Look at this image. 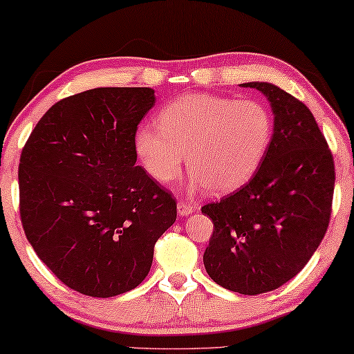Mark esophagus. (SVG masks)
<instances>
[{"mask_svg": "<svg viewBox=\"0 0 354 354\" xmlns=\"http://www.w3.org/2000/svg\"><path fill=\"white\" fill-rule=\"evenodd\" d=\"M193 205H189L188 202H185V201H178V204H177V212H178V215L180 216H187V215H189V213H193Z\"/></svg>", "mask_w": 354, "mask_h": 354, "instance_id": "34e87169", "label": "esophagus"}]
</instances>
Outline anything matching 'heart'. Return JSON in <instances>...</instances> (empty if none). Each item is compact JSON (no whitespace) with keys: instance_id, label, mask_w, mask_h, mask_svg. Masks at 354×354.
I'll return each instance as SVG.
<instances>
[{"instance_id":"b5f03b06","label":"heart","mask_w":354,"mask_h":354,"mask_svg":"<svg viewBox=\"0 0 354 354\" xmlns=\"http://www.w3.org/2000/svg\"><path fill=\"white\" fill-rule=\"evenodd\" d=\"M158 127L135 133V150L144 169L160 185L180 176L187 153L193 187L213 194L245 185L265 158L274 122L270 109L256 100L193 94L166 105Z\"/></svg>"}]
</instances>
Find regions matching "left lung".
Instances as JSON below:
<instances>
[{"instance_id":"obj_1","label":"left lung","mask_w":354,"mask_h":354,"mask_svg":"<svg viewBox=\"0 0 354 354\" xmlns=\"http://www.w3.org/2000/svg\"><path fill=\"white\" fill-rule=\"evenodd\" d=\"M268 98L273 139L251 180L202 207L213 221L204 252L208 276L227 290L259 295L297 276L331 218L334 158L314 114L271 83H245Z\"/></svg>"}]
</instances>
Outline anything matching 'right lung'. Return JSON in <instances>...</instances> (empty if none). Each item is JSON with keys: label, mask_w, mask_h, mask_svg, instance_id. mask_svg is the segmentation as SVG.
<instances>
[{"label": "right lung", "mask_w": 354, "mask_h": 354, "mask_svg": "<svg viewBox=\"0 0 354 354\" xmlns=\"http://www.w3.org/2000/svg\"><path fill=\"white\" fill-rule=\"evenodd\" d=\"M150 88H97L62 98L21 150L20 218L37 257L72 290L130 292L177 218L171 193L136 166L135 133Z\"/></svg>", "instance_id": "1"}]
</instances>
